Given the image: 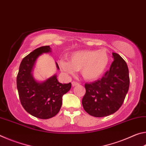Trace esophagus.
Here are the masks:
<instances>
[{"mask_svg":"<svg viewBox=\"0 0 146 146\" xmlns=\"http://www.w3.org/2000/svg\"><path fill=\"white\" fill-rule=\"evenodd\" d=\"M71 84H72L73 87H74V86H76L79 85V84L78 82H71Z\"/></svg>","mask_w":146,"mask_h":146,"instance_id":"34e87169","label":"esophagus"}]
</instances>
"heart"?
Returning <instances> with one entry per match:
<instances>
[{
	"label": "heart",
	"mask_w": 146,
	"mask_h": 146,
	"mask_svg": "<svg viewBox=\"0 0 146 146\" xmlns=\"http://www.w3.org/2000/svg\"><path fill=\"white\" fill-rule=\"evenodd\" d=\"M68 58L69 60L62 59L59 61L62 70L68 75L80 71L82 77L88 81L101 77L110 62L108 54L104 49L76 51L70 54Z\"/></svg>",
	"instance_id": "obj_1"
}]
</instances>
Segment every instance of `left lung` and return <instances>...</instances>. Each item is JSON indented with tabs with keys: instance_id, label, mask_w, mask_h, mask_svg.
Here are the masks:
<instances>
[{
	"instance_id": "1",
	"label": "left lung",
	"mask_w": 146,
	"mask_h": 146,
	"mask_svg": "<svg viewBox=\"0 0 146 146\" xmlns=\"http://www.w3.org/2000/svg\"><path fill=\"white\" fill-rule=\"evenodd\" d=\"M113 62L110 70L101 79L86 83V94L82 106L88 114L103 117L115 113L122 105L129 90V70L125 61L113 53Z\"/></svg>"
}]
</instances>
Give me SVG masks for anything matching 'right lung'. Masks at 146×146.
<instances>
[{
  "label": "right lung",
  "mask_w": 146,
  "mask_h": 146,
  "mask_svg": "<svg viewBox=\"0 0 146 146\" xmlns=\"http://www.w3.org/2000/svg\"><path fill=\"white\" fill-rule=\"evenodd\" d=\"M49 46L35 49L24 57L20 64L17 76V87L23 107L33 117L48 119L59 112L62 96L68 92L71 84H62L54 75L44 82L35 80L32 71L36 59L43 53L51 52ZM58 70L59 67L56 62Z\"/></svg>",
  "instance_id": "1"
}]
</instances>
